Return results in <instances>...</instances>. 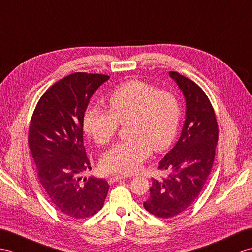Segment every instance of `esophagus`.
Listing matches in <instances>:
<instances>
[{"label":"esophagus","mask_w":252,"mask_h":252,"mask_svg":"<svg viewBox=\"0 0 252 252\" xmlns=\"http://www.w3.org/2000/svg\"><path fill=\"white\" fill-rule=\"evenodd\" d=\"M122 179H126L125 176H120V175H116V176H112L111 178L108 179V182L109 183H114V182H117V181H120V180Z\"/></svg>","instance_id":"34e87169"}]
</instances>
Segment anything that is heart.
I'll return each mask as SVG.
<instances>
[{
	"label": "heart",
	"instance_id": "obj_1",
	"mask_svg": "<svg viewBox=\"0 0 252 252\" xmlns=\"http://www.w3.org/2000/svg\"><path fill=\"white\" fill-rule=\"evenodd\" d=\"M109 111L88 106L83 126L100 146L107 145L126 125L127 140L114 145L101 158L106 172L131 175L150 157L175 140L181 119V106L175 94L139 80L127 81L108 96Z\"/></svg>",
	"mask_w": 252,
	"mask_h": 252
}]
</instances>
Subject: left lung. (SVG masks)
Masks as SVG:
<instances>
[{
	"label": "left lung",
	"mask_w": 252,
	"mask_h": 252,
	"mask_svg": "<svg viewBox=\"0 0 252 252\" xmlns=\"http://www.w3.org/2000/svg\"><path fill=\"white\" fill-rule=\"evenodd\" d=\"M169 75L185 96L186 118L181 137L158 165L169 173L152 179L150 196L144 202L159 218L177 216L195 201L211 173L218 141L214 108L202 88L175 71Z\"/></svg>",
	"instance_id": "1"
}]
</instances>
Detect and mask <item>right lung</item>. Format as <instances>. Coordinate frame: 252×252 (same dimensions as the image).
I'll return each mask as SVG.
<instances>
[{
	"instance_id": "add662e5",
	"label": "right lung",
	"mask_w": 252,
	"mask_h": 252,
	"mask_svg": "<svg viewBox=\"0 0 252 252\" xmlns=\"http://www.w3.org/2000/svg\"><path fill=\"white\" fill-rule=\"evenodd\" d=\"M105 74L75 72L51 86L38 101L29 128L37 177L50 202L75 219L96 214L109 186L81 173L92 169L83 141V115Z\"/></svg>"
}]
</instances>
